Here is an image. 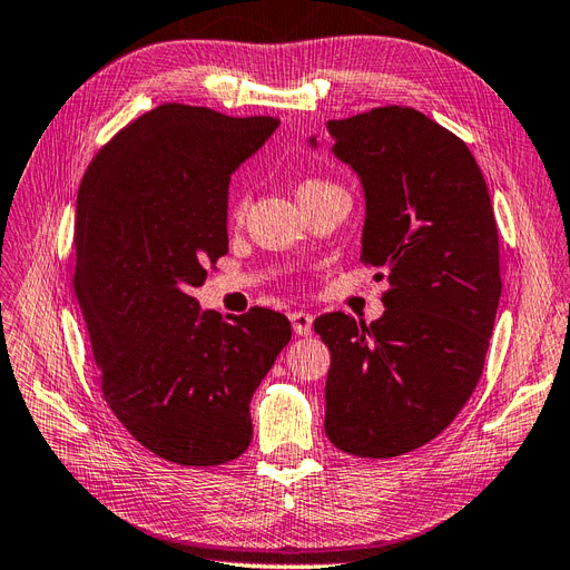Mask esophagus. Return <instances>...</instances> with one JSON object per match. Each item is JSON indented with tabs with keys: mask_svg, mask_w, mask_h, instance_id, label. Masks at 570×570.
Listing matches in <instances>:
<instances>
[{
	"mask_svg": "<svg viewBox=\"0 0 570 570\" xmlns=\"http://www.w3.org/2000/svg\"><path fill=\"white\" fill-rule=\"evenodd\" d=\"M313 315L311 313H303V311H296L291 313V324H294V332L298 336H311L313 334Z\"/></svg>",
	"mask_w": 570,
	"mask_h": 570,
	"instance_id": "obj_1",
	"label": "esophagus"
}]
</instances>
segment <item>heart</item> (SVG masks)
<instances>
[{
	"instance_id": "b5f03b06",
	"label": "heart",
	"mask_w": 570,
	"mask_h": 570,
	"mask_svg": "<svg viewBox=\"0 0 570 570\" xmlns=\"http://www.w3.org/2000/svg\"><path fill=\"white\" fill-rule=\"evenodd\" d=\"M307 184H315V181H307ZM243 207H246V203H238V207H236V213H234L236 217H240V215H243Z\"/></svg>"
}]
</instances>
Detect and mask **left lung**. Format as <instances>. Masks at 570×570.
<instances>
[{
	"mask_svg": "<svg viewBox=\"0 0 570 570\" xmlns=\"http://www.w3.org/2000/svg\"><path fill=\"white\" fill-rule=\"evenodd\" d=\"M327 131L363 186L361 259L389 291L370 324L315 320L332 353L324 432L353 456L392 459L449 428L478 386L501 298L497 222L468 145L422 111L377 107Z\"/></svg>",
	"mask_w": 570,
	"mask_h": 570,
	"instance_id": "1",
	"label": "left lung"
}]
</instances>
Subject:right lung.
Wrapping results in <instances>:
<instances>
[{
	"label": "right lung",
	"mask_w": 570,
	"mask_h": 570,
	"mask_svg": "<svg viewBox=\"0 0 570 570\" xmlns=\"http://www.w3.org/2000/svg\"><path fill=\"white\" fill-rule=\"evenodd\" d=\"M279 121L159 105L95 155L76 200V296L109 409L178 465H222L253 439L250 399L291 341L267 307L222 320L193 288L229 250L232 174Z\"/></svg>",
	"instance_id": "1"
}]
</instances>
